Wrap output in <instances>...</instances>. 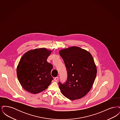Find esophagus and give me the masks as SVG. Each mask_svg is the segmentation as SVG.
<instances>
[{"instance_id":"1","label":"esophagus","mask_w":120,"mask_h":120,"mask_svg":"<svg viewBox=\"0 0 120 120\" xmlns=\"http://www.w3.org/2000/svg\"><path fill=\"white\" fill-rule=\"evenodd\" d=\"M54 80L55 81H57V80H58V77H55L54 78Z\"/></svg>"}]
</instances>
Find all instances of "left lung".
<instances>
[{
	"instance_id": "8db88e82",
	"label": "left lung",
	"mask_w": 120,
	"mask_h": 120,
	"mask_svg": "<svg viewBox=\"0 0 120 120\" xmlns=\"http://www.w3.org/2000/svg\"><path fill=\"white\" fill-rule=\"evenodd\" d=\"M68 72L67 82H59L62 94L70 100L79 99L91 90L97 75V67L91 53L77 46L60 50Z\"/></svg>"
}]
</instances>
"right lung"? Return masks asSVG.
<instances>
[{"label":"right lung","mask_w":120,"mask_h":120,"mask_svg":"<svg viewBox=\"0 0 120 120\" xmlns=\"http://www.w3.org/2000/svg\"><path fill=\"white\" fill-rule=\"evenodd\" d=\"M52 51L39 48L26 52L21 57L17 68V78L23 89L31 94L43 91L51 83L52 68L47 59Z\"/></svg>","instance_id":"add662e5"}]
</instances>
